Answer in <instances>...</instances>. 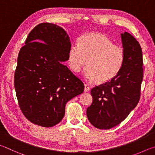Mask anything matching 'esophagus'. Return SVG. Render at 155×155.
<instances>
[{
	"label": "esophagus",
	"mask_w": 155,
	"mask_h": 155,
	"mask_svg": "<svg viewBox=\"0 0 155 155\" xmlns=\"http://www.w3.org/2000/svg\"><path fill=\"white\" fill-rule=\"evenodd\" d=\"M90 91V87H89V85H87V84H85V86H84V91L85 92H87V91Z\"/></svg>",
	"instance_id": "34e87169"
}]
</instances>
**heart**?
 Listing matches in <instances>:
<instances>
[{
    "mask_svg": "<svg viewBox=\"0 0 155 155\" xmlns=\"http://www.w3.org/2000/svg\"><path fill=\"white\" fill-rule=\"evenodd\" d=\"M78 46L72 45L67 61L73 72H79L87 64L83 75L90 82L106 83L116 77L124 61V51L108 36L92 32L81 36ZM88 61H87V60Z\"/></svg>",
    "mask_w": 155,
    "mask_h": 155,
    "instance_id": "b5f03b06",
    "label": "heart"
}]
</instances>
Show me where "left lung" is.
Here are the masks:
<instances>
[{"label":"left lung","instance_id":"obj_1","mask_svg":"<svg viewBox=\"0 0 155 155\" xmlns=\"http://www.w3.org/2000/svg\"><path fill=\"white\" fill-rule=\"evenodd\" d=\"M124 51L122 67L111 81L91 89L93 102L87 109L89 121L99 129L119 124L137 106L143 80L142 51L130 33L121 34Z\"/></svg>","mask_w":155,"mask_h":155}]
</instances>
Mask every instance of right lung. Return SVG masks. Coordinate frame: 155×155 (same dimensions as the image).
Returning a JSON list of instances; mask_svg holds the SVG:
<instances>
[{
    "label": "right lung",
    "instance_id": "right-lung-1",
    "mask_svg": "<svg viewBox=\"0 0 155 155\" xmlns=\"http://www.w3.org/2000/svg\"><path fill=\"white\" fill-rule=\"evenodd\" d=\"M70 46L64 28L46 22L31 31L20 49L14 87L21 111L33 124H57L67 102L83 92L82 81L62 64Z\"/></svg>",
    "mask_w": 155,
    "mask_h": 155
}]
</instances>
